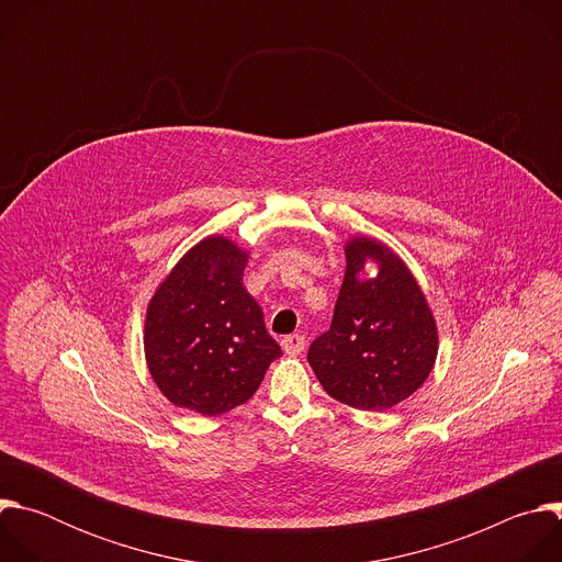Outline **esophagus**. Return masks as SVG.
I'll list each match as a JSON object with an SVG mask.
<instances>
[{
    "instance_id": "1",
    "label": "esophagus",
    "mask_w": 562,
    "mask_h": 562,
    "mask_svg": "<svg viewBox=\"0 0 562 562\" xmlns=\"http://www.w3.org/2000/svg\"><path fill=\"white\" fill-rule=\"evenodd\" d=\"M280 345H282V351H284V353L297 356V353L304 351L306 340H304V336H300V334H291V336H284Z\"/></svg>"
}]
</instances>
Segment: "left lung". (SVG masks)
<instances>
[{"label":"left lung","instance_id":"left-lung-1","mask_svg":"<svg viewBox=\"0 0 562 562\" xmlns=\"http://www.w3.org/2000/svg\"><path fill=\"white\" fill-rule=\"evenodd\" d=\"M345 280L331 329L308 347L325 391L360 412H384L416 393L438 356V327L418 280L393 249L369 235L345 245ZM375 263L379 273L366 276Z\"/></svg>","mask_w":562,"mask_h":562}]
</instances>
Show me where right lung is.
<instances>
[{
	"label": "right lung",
	"instance_id": "right-lung-1",
	"mask_svg": "<svg viewBox=\"0 0 562 562\" xmlns=\"http://www.w3.org/2000/svg\"><path fill=\"white\" fill-rule=\"evenodd\" d=\"M247 262V249L209 235L180 258L146 306V367L180 409L220 416L245 405L282 356L243 284Z\"/></svg>",
	"mask_w": 562,
	"mask_h": 562
}]
</instances>
